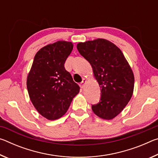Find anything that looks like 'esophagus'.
<instances>
[{"mask_svg":"<svg viewBox=\"0 0 158 158\" xmlns=\"http://www.w3.org/2000/svg\"><path fill=\"white\" fill-rule=\"evenodd\" d=\"M85 82H86V79H84L82 80V81H81V83H80L79 85H80V87L81 88V89H84V85H85Z\"/></svg>","mask_w":158,"mask_h":158,"instance_id":"34e87169","label":"esophagus"}]
</instances>
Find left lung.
Listing matches in <instances>:
<instances>
[{
    "label": "left lung",
    "instance_id": "1",
    "mask_svg": "<svg viewBox=\"0 0 158 158\" xmlns=\"http://www.w3.org/2000/svg\"><path fill=\"white\" fill-rule=\"evenodd\" d=\"M77 47L91 65L101 88L100 100L92 110L101 118L113 119L132 96L135 77L129 63L121 50L105 39L79 42Z\"/></svg>",
    "mask_w": 158,
    "mask_h": 158
}]
</instances>
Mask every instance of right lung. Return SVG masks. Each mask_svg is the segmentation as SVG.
I'll return each instance as SVG.
<instances>
[{
	"label": "right lung",
	"mask_w": 158,
	"mask_h": 158,
	"mask_svg": "<svg viewBox=\"0 0 158 158\" xmlns=\"http://www.w3.org/2000/svg\"><path fill=\"white\" fill-rule=\"evenodd\" d=\"M73 49L70 42L58 41L40 49L27 77L29 97L35 108L48 120L65 114L80 88L64 64Z\"/></svg>",
	"instance_id": "right-lung-1"
}]
</instances>
